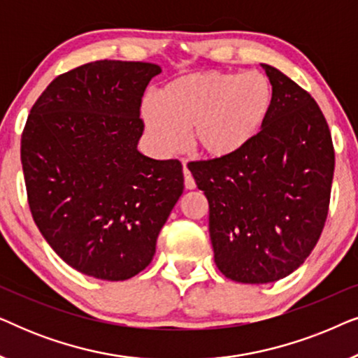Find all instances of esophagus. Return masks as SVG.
Returning <instances> with one entry per match:
<instances>
[{"label":"esophagus","instance_id":"obj_1","mask_svg":"<svg viewBox=\"0 0 358 358\" xmlns=\"http://www.w3.org/2000/svg\"><path fill=\"white\" fill-rule=\"evenodd\" d=\"M182 171H184V185H185V189H189V190L195 189V180L192 178V174H190V171H189L187 166L184 164V169Z\"/></svg>","mask_w":358,"mask_h":358}]
</instances>
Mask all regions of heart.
<instances>
[{
	"mask_svg": "<svg viewBox=\"0 0 358 358\" xmlns=\"http://www.w3.org/2000/svg\"><path fill=\"white\" fill-rule=\"evenodd\" d=\"M273 102L271 80L261 71H199L176 78L146 97L141 119L155 148L171 155L190 145L210 159H228L252 143Z\"/></svg>",
	"mask_w": 358,
	"mask_h": 358,
	"instance_id": "b5f03b06",
	"label": "heart"
}]
</instances>
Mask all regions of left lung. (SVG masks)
<instances>
[{
    "label": "left lung",
    "mask_w": 358,
    "mask_h": 358,
    "mask_svg": "<svg viewBox=\"0 0 358 358\" xmlns=\"http://www.w3.org/2000/svg\"><path fill=\"white\" fill-rule=\"evenodd\" d=\"M273 90L268 119L228 159L189 164L208 200L215 264L241 283H271L296 271L321 236L334 176L331 131L316 101L264 65Z\"/></svg>",
    "instance_id": "left-lung-1"
}]
</instances>
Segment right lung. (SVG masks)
Segmentation results:
<instances>
[{"mask_svg":"<svg viewBox=\"0 0 358 358\" xmlns=\"http://www.w3.org/2000/svg\"><path fill=\"white\" fill-rule=\"evenodd\" d=\"M159 73L155 63H86L55 78L27 117L21 161L34 222L85 275L117 282L143 271L182 195V164L138 151L141 97Z\"/></svg>","mask_w":358,"mask_h":358,"instance_id":"right-lung-1","label":"right lung"}]
</instances>
